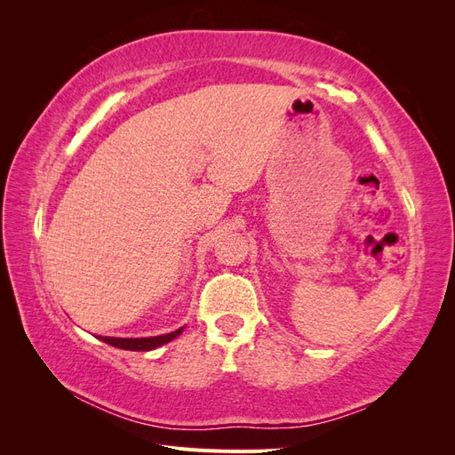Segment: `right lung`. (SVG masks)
Returning <instances> with one entry per match:
<instances>
[{
  "label": "right lung",
  "instance_id": "add662e5",
  "mask_svg": "<svg viewBox=\"0 0 455 455\" xmlns=\"http://www.w3.org/2000/svg\"><path fill=\"white\" fill-rule=\"evenodd\" d=\"M184 328H178L171 334H163V336H154V338H108V336H99V339H102L104 343H109L117 349H127V351H149L156 349L163 343H169L171 339H174L176 336H180Z\"/></svg>",
  "mask_w": 455,
  "mask_h": 455
}]
</instances>
